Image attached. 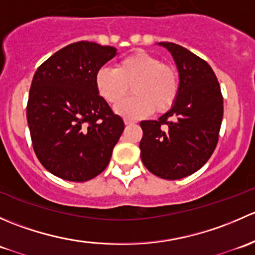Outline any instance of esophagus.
<instances>
[{"instance_id": "34e87169", "label": "esophagus", "mask_w": 255, "mask_h": 255, "mask_svg": "<svg viewBox=\"0 0 255 255\" xmlns=\"http://www.w3.org/2000/svg\"><path fill=\"white\" fill-rule=\"evenodd\" d=\"M125 123H126V126H130V125H133V123H134V121L129 120V118H125Z\"/></svg>"}]
</instances>
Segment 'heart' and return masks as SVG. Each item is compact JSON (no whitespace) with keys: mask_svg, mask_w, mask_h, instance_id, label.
<instances>
[{"mask_svg":"<svg viewBox=\"0 0 255 255\" xmlns=\"http://www.w3.org/2000/svg\"><path fill=\"white\" fill-rule=\"evenodd\" d=\"M134 96L116 107L127 118H138L154 110L164 113L177 100L180 82L176 69L161 63L158 56L135 50L120 59L116 68H101L95 75V87L104 101L116 105L122 101L130 89Z\"/></svg>","mask_w":255,"mask_h":255,"instance_id":"b5f03b06","label":"heart"}]
</instances>
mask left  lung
I'll return each mask as SVG.
<instances>
[{"label": "left lung", "mask_w": 255, "mask_h": 255, "mask_svg": "<svg viewBox=\"0 0 255 255\" xmlns=\"http://www.w3.org/2000/svg\"><path fill=\"white\" fill-rule=\"evenodd\" d=\"M173 54L180 75L177 100L158 121H142L143 164L154 175L177 180L199 170L215 151L223 117V97L212 68L175 43L161 42Z\"/></svg>", "instance_id": "obj_1"}]
</instances>
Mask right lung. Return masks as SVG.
I'll use <instances>...</instances> for the list:
<instances>
[{
  "mask_svg": "<svg viewBox=\"0 0 255 255\" xmlns=\"http://www.w3.org/2000/svg\"><path fill=\"white\" fill-rule=\"evenodd\" d=\"M115 55L113 47L82 40L53 54L33 76L27 104L32 145L55 176L84 182L109 165L125 122L99 96L95 75Z\"/></svg>",
  "mask_w": 255,
  "mask_h": 255,
  "instance_id": "1",
  "label": "right lung"
}]
</instances>
